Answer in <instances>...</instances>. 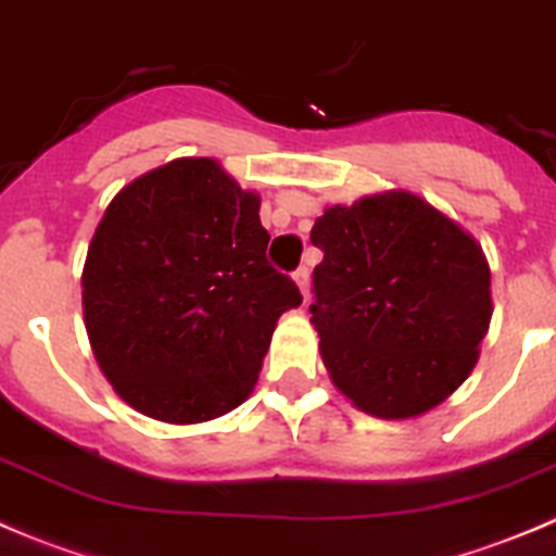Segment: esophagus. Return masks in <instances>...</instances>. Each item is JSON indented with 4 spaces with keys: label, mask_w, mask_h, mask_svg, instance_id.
Masks as SVG:
<instances>
[{
    "label": "esophagus",
    "mask_w": 556,
    "mask_h": 556,
    "mask_svg": "<svg viewBox=\"0 0 556 556\" xmlns=\"http://www.w3.org/2000/svg\"><path fill=\"white\" fill-rule=\"evenodd\" d=\"M293 279H296L299 290H302L304 299H307V293H309V268L307 266H299L296 271H293Z\"/></svg>",
    "instance_id": "obj_1"
}]
</instances>
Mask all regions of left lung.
<instances>
[{
	"label": "left lung",
	"mask_w": 556,
	"mask_h": 556,
	"mask_svg": "<svg viewBox=\"0 0 556 556\" xmlns=\"http://www.w3.org/2000/svg\"><path fill=\"white\" fill-rule=\"evenodd\" d=\"M313 327L329 377L357 409L413 418L473 371L488 332L482 247L421 197L388 191L334 204L309 232Z\"/></svg>",
	"instance_id": "obj_1"
}]
</instances>
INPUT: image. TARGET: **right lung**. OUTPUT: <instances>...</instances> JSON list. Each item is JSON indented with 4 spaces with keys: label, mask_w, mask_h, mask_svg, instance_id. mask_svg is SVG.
<instances>
[{
    "label": "right lung",
    "mask_w": 556,
    "mask_h": 556,
    "mask_svg": "<svg viewBox=\"0 0 556 556\" xmlns=\"http://www.w3.org/2000/svg\"><path fill=\"white\" fill-rule=\"evenodd\" d=\"M260 197L216 160L179 157L104 210L83 271L99 368L138 413L199 424L247 402L277 318L302 304L268 266Z\"/></svg>",
    "instance_id": "1"
}]
</instances>
